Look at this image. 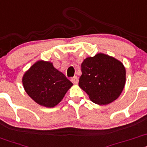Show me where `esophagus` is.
I'll use <instances>...</instances> for the list:
<instances>
[{
    "mask_svg": "<svg viewBox=\"0 0 147 147\" xmlns=\"http://www.w3.org/2000/svg\"><path fill=\"white\" fill-rule=\"evenodd\" d=\"M71 82L74 83V84H77V83H78V77L76 76H74L73 78H71Z\"/></svg>",
    "mask_w": 147,
    "mask_h": 147,
    "instance_id": "esophagus-1",
    "label": "esophagus"
}]
</instances>
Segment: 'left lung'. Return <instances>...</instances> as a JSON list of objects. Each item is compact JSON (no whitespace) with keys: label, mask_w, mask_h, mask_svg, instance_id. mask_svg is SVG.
Here are the masks:
<instances>
[{"label":"left lung","mask_w":147,"mask_h":147,"mask_svg":"<svg viewBox=\"0 0 147 147\" xmlns=\"http://www.w3.org/2000/svg\"><path fill=\"white\" fill-rule=\"evenodd\" d=\"M78 86L97 105L116 100L125 84V69L120 61L99 53L88 57L81 64Z\"/></svg>","instance_id":"1"}]
</instances>
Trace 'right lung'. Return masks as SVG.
<instances>
[{
    "label": "right lung",
    "instance_id": "1",
    "mask_svg": "<svg viewBox=\"0 0 147 147\" xmlns=\"http://www.w3.org/2000/svg\"><path fill=\"white\" fill-rule=\"evenodd\" d=\"M24 88L38 105L54 107L73 83L49 61H38L24 75Z\"/></svg>",
    "mask_w": 147,
    "mask_h": 147
}]
</instances>
